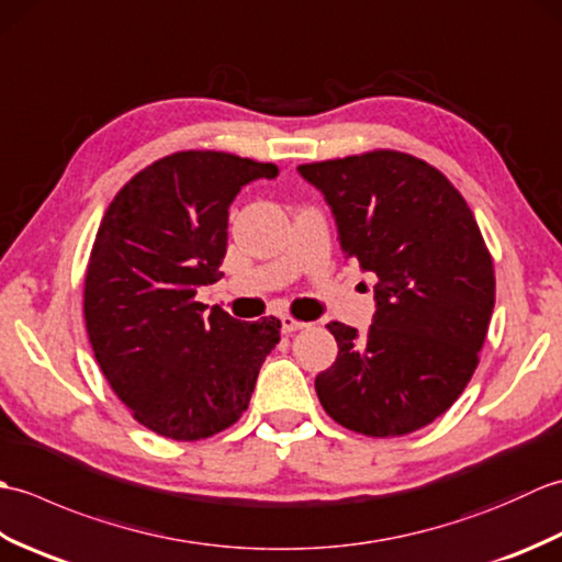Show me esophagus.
<instances>
[{
  "mask_svg": "<svg viewBox=\"0 0 562 562\" xmlns=\"http://www.w3.org/2000/svg\"><path fill=\"white\" fill-rule=\"evenodd\" d=\"M282 333H294V330H302L306 324L304 321H296L294 316H290V314H284L282 318Z\"/></svg>",
  "mask_w": 562,
  "mask_h": 562,
  "instance_id": "obj_1",
  "label": "esophagus"
}]
</instances>
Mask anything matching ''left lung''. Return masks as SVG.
I'll return each mask as SVG.
<instances>
[{
    "label": "left lung",
    "instance_id": "left-lung-1",
    "mask_svg": "<svg viewBox=\"0 0 562 562\" xmlns=\"http://www.w3.org/2000/svg\"><path fill=\"white\" fill-rule=\"evenodd\" d=\"M333 210L340 246L376 274L362 338L333 321L338 357L316 376L324 411L367 437L435 423L469 384L495 306V270L449 178L396 149L302 164Z\"/></svg>",
    "mask_w": 562,
    "mask_h": 562
}]
</instances>
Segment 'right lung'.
Listing matches in <instances>:
<instances>
[{
    "mask_svg": "<svg viewBox=\"0 0 562 562\" xmlns=\"http://www.w3.org/2000/svg\"><path fill=\"white\" fill-rule=\"evenodd\" d=\"M278 166L229 151H176L117 190L93 241L83 321L103 376L139 425L207 439L248 408L280 318L236 321L195 302L222 278L229 205Z\"/></svg>",
    "mask_w": 562,
    "mask_h": 562,
    "instance_id": "add662e5",
    "label": "right lung"
}]
</instances>
